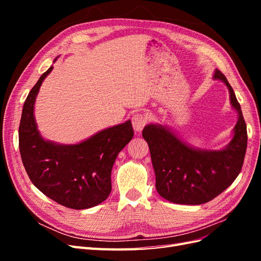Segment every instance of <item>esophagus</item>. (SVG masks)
<instances>
[{"label": "esophagus", "instance_id": "esophagus-1", "mask_svg": "<svg viewBox=\"0 0 261 261\" xmlns=\"http://www.w3.org/2000/svg\"><path fill=\"white\" fill-rule=\"evenodd\" d=\"M132 122H133V127L135 129V132L140 133L144 129V127L148 122V116L147 114H144V113H137L133 116Z\"/></svg>", "mask_w": 261, "mask_h": 261}]
</instances>
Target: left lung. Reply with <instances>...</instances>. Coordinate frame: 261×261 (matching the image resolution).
Returning <instances> with one entry per match:
<instances>
[{"mask_svg": "<svg viewBox=\"0 0 261 261\" xmlns=\"http://www.w3.org/2000/svg\"><path fill=\"white\" fill-rule=\"evenodd\" d=\"M213 78L226 85L231 105L239 113L234 136L224 149L192 148L159 124H149L143 130V137L148 143L151 155L155 188L161 197L171 202H208L225 191L242 170L247 148L246 123L226 77L216 69Z\"/></svg>", "mask_w": 261, "mask_h": 261, "instance_id": "1", "label": "left lung"}]
</instances>
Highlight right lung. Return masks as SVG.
Masks as SVG:
<instances>
[{"label":"right lung","instance_id":"add662e5","mask_svg":"<svg viewBox=\"0 0 261 261\" xmlns=\"http://www.w3.org/2000/svg\"><path fill=\"white\" fill-rule=\"evenodd\" d=\"M52 69L41 75L23 103L18 130L22 164L33 184L52 200L70 209L91 208L111 193L113 164L134 136L132 122L101 130L76 145L44 140L37 128L34 108Z\"/></svg>","mask_w":261,"mask_h":261}]
</instances>
